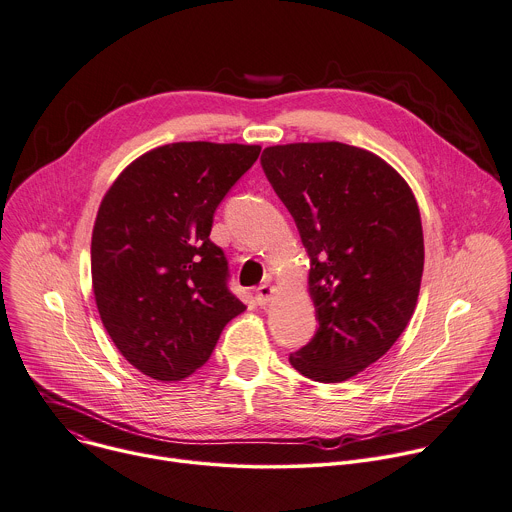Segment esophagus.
<instances>
[{
    "label": "esophagus",
    "instance_id": "esophagus-1",
    "mask_svg": "<svg viewBox=\"0 0 512 512\" xmlns=\"http://www.w3.org/2000/svg\"><path fill=\"white\" fill-rule=\"evenodd\" d=\"M273 295H275V287L271 283H263L255 291V299L259 305H267L273 299Z\"/></svg>",
    "mask_w": 512,
    "mask_h": 512
}]
</instances>
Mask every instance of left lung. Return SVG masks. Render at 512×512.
Instances as JSON below:
<instances>
[{"instance_id": "left-lung-1", "label": "left lung", "mask_w": 512, "mask_h": 512, "mask_svg": "<svg viewBox=\"0 0 512 512\" xmlns=\"http://www.w3.org/2000/svg\"><path fill=\"white\" fill-rule=\"evenodd\" d=\"M261 166L309 255L319 327L289 356L309 380L346 382L406 329L424 271L412 189L378 154L344 142L267 146Z\"/></svg>"}]
</instances>
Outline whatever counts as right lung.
Instances as JSON below:
<instances>
[{"label": "right lung", "mask_w": 512, "mask_h": 512, "mask_svg": "<svg viewBox=\"0 0 512 512\" xmlns=\"http://www.w3.org/2000/svg\"><path fill=\"white\" fill-rule=\"evenodd\" d=\"M259 152L237 142L164 144L132 160L100 203L90 247L96 307L126 362L152 380L195 374L247 309L209 235Z\"/></svg>", "instance_id": "1"}]
</instances>
